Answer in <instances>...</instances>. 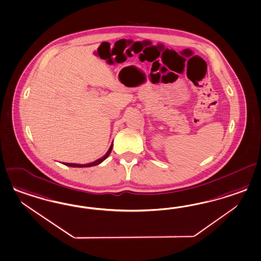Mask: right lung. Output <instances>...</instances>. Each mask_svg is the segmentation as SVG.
<instances>
[{"label":"right lung","mask_w":261,"mask_h":261,"mask_svg":"<svg viewBox=\"0 0 261 261\" xmlns=\"http://www.w3.org/2000/svg\"><path fill=\"white\" fill-rule=\"evenodd\" d=\"M112 148H113V144L111 145L109 150H108V152L103 156L102 158L98 159V160H96L95 162L90 163V164H87V165H77V164H68V163H67V164H64V165H66V166H71V167H89V166H97V165H99L100 163H102L103 161L110 155Z\"/></svg>","instance_id":"right-lung-1"}]
</instances>
